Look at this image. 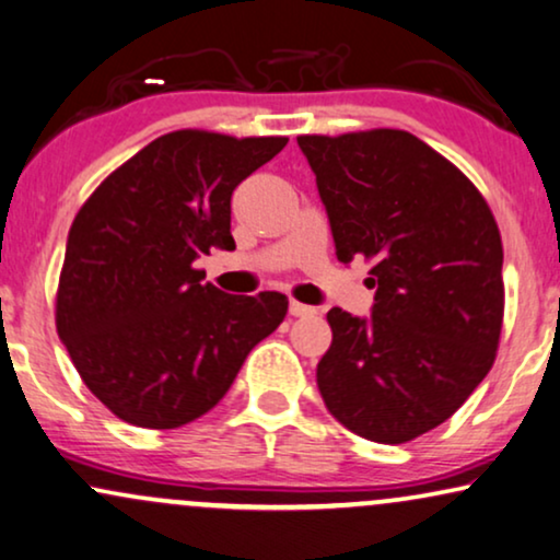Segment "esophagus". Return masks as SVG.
<instances>
[{
    "label": "esophagus",
    "instance_id": "34e87169",
    "mask_svg": "<svg viewBox=\"0 0 560 560\" xmlns=\"http://www.w3.org/2000/svg\"><path fill=\"white\" fill-rule=\"evenodd\" d=\"M289 313H292L294 317H310V315H315V307H310V304H302V302L292 300V304H289Z\"/></svg>",
    "mask_w": 560,
    "mask_h": 560
}]
</instances>
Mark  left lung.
Segmentation results:
<instances>
[{"instance_id":"left-lung-1","label":"left lung","mask_w":560,"mask_h":560,"mask_svg":"<svg viewBox=\"0 0 560 560\" xmlns=\"http://www.w3.org/2000/svg\"><path fill=\"white\" fill-rule=\"evenodd\" d=\"M336 256L372 264L370 320L332 307L317 364L325 406L353 434L402 444L450 419L497 359L504 247L480 190L400 129L296 137Z\"/></svg>"}]
</instances>
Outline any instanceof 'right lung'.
<instances>
[{"label": "right lung", "instance_id": "add662e5", "mask_svg": "<svg viewBox=\"0 0 560 560\" xmlns=\"http://www.w3.org/2000/svg\"><path fill=\"white\" fill-rule=\"evenodd\" d=\"M287 141L170 131L77 211L56 330L90 393L121 421L160 431L196 421L287 317L284 294H224L194 268L211 247L235 250L232 190Z\"/></svg>", "mask_w": 560, "mask_h": 560}]
</instances>
